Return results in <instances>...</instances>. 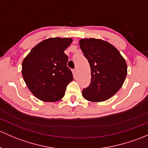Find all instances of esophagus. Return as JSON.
Here are the masks:
<instances>
[{
	"label": "esophagus",
	"mask_w": 148,
	"mask_h": 148,
	"mask_svg": "<svg viewBox=\"0 0 148 148\" xmlns=\"http://www.w3.org/2000/svg\"><path fill=\"white\" fill-rule=\"evenodd\" d=\"M72 73H73V76H74V77H75L76 75H77V69H73Z\"/></svg>",
	"instance_id": "1"
}]
</instances>
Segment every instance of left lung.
Wrapping results in <instances>:
<instances>
[{"mask_svg":"<svg viewBox=\"0 0 148 148\" xmlns=\"http://www.w3.org/2000/svg\"><path fill=\"white\" fill-rule=\"evenodd\" d=\"M79 45L91 67V84L82 96L91 102H101L111 98L123 84L127 64L119 51L101 39H81Z\"/></svg>","mask_w":148,"mask_h":148,"instance_id":"1","label":"left lung"}]
</instances>
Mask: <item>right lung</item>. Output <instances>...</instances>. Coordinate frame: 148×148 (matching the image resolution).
<instances>
[{
  "mask_svg": "<svg viewBox=\"0 0 148 148\" xmlns=\"http://www.w3.org/2000/svg\"><path fill=\"white\" fill-rule=\"evenodd\" d=\"M72 39L51 37L34 47L23 60L22 75L32 94L45 102H55L64 97L66 86L73 80L67 67L64 50Z\"/></svg>",
  "mask_w": 148,
  "mask_h": 148,
  "instance_id": "right-lung-1",
  "label": "right lung"
}]
</instances>
